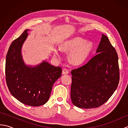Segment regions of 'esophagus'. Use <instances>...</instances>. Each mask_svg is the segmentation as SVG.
<instances>
[{"instance_id":"34e87169","label":"esophagus","mask_w":128,"mask_h":128,"mask_svg":"<svg viewBox=\"0 0 128 128\" xmlns=\"http://www.w3.org/2000/svg\"><path fill=\"white\" fill-rule=\"evenodd\" d=\"M69 72V70L67 69H64L63 70H62V74H68Z\"/></svg>"}]
</instances>
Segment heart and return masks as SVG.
Here are the masks:
<instances>
[{"label": "heart", "mask_w": 128, "mask_h": 128, "mask_svg": "<svg viewBox=\"0 0 128 128\" xmlns=\"http://www.w3.org/2000/svg\"><path fill=\"white\" fill-rule=\"evenodd\" d=\"M93 46L90 42L86 43L84 40L80 37H75L67 40L62 46V50L72 52L70 56V60L72 63L75 65H80L86 60L91 52ZM54 54L58 56L57 51Z\"/></svg>", "instance_id": "obj_1"}]
</instances>
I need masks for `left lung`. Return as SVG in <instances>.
<instances>
[{
    "label": "left lung",
    "instance_id": "1",
    "mask_svg": "<svg viewBox=\"0 0 128 128\" xmlns=\"http://www.w3.org/2000/svg\"><path fill=\"white\" fill-rule=\"evenodd\" d=\"M96 53L86 64L71 71V100L78 108L88 109L102 106L118 85V54L104 34Z\"/></svg>",
    "mask_w": 128,
    "mask_h": 128
}]
</instances>
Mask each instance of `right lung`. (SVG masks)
<instances>
[{"label": "right lung", "instance_id": "1", "mask_svg": "<svg viewBox=\"0 0 128 128\" xmlns=\"http://www.w3.org/2000/svg\"><path fill=\"white\" fill-rule=\"evenodd\" d=\"M28 31L26 30L10 46L6 56L5 78L14 97L24 104L36 107L48 101L54 83L61 76L62 69L46 62L34 68L25 66L21 50Z\"/></svg>", "mask_w": 128, "mask_h": 128}]
</instances>
